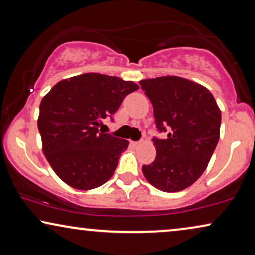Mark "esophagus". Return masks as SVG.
Listing matches in <instances>:
<instances>
[{"mask_svg":"<svg viewBox=\"0 0 255 255\" xmlns=\"http://www.w3.org/2000/svg\"><path fill=\"white\" fill-rule=\"evenodd\" d=\"M142 142H143V141H138V142L131 141V142H130V144H131L132 146H139V145H141V144H142Z\"/></svg>","mask_w":255,"mask_h":255,"instance_id":"34e87169","label":"esophagus"}]
</instances>
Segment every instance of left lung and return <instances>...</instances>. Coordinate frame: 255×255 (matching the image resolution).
Wrapping results in <instances>:
<instances>
[{
    "mask_svg": "<svg viewBox=\"0 0 255 255\" xmlns=\"http://www.w3.org/2000/svg\"><path fill=\"white\" fill-rule=\"evenodd\" d=\"M153 107L158 132L156 158L143 165L146 180L163 192H179L198 180L220 139L221 111L210 91L186 78L164 76L139 82Z\"/></svg>",
    "mask_w": 255,
    "mask_h": 255,
    "instance_id": "left-lung-1",
    "label": "left lung"
}]
</instances>
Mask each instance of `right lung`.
<instances>
[{"mask_svg":"<svg viewBox=\"0 0 255 255\" xmlns=\"http://www.w3.org/2000/svg\"><path fill=\"white\" fill-rule=\"evenodd\" d=\"M137 89L134 82L88 73L60 81L42 98V151L61 180L84 191L110 180L129 142L104 132L103 121H113L125 97Z\"/></svg>","mask_w":255,"mask_h":255,"instance_id":"add662e5","label":"right lung"}]
</instances>
